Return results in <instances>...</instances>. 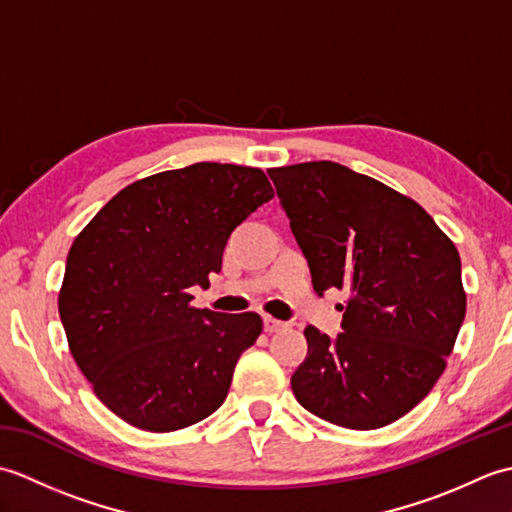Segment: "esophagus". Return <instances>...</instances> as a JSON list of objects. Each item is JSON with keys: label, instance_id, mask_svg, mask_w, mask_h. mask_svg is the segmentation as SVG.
Wrapping results in <instances>:
<instances>
[{"label": "esophagus", "instance_id": "esophagus-1", "mask_svg": "<svg viewBox=\"0 0 512 512\" xmlns=\"http://www.w3.org/2000/svg\"><path fill=\"white\" fill-rule=\"evenodd\" d=\"M286 328V323L284 321H279V319H273V317H264V330L266 332H279V330H284Z\"/></svg>", "mask_w": 512, "mask_h": 512}]
</instances>
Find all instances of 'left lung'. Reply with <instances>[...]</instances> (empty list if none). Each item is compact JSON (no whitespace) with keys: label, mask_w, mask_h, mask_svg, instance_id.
Instances as JSON below:
<instances>
[{"label":"left lung","mask_w":512,"mask_h":512,"mask_svg":"<svg viewBox=\"0 0 512 512\" xmlns=\"http://www.w3.org/2000/svg\"><path fill=\"white\" fill-rule=\"evenodd\" d=\"M312 286L347 292L343 332L314 325L290 378L303 409L367 431L411 411L438 383L466 314L460 253L407 195L339 162L268 169Z\"/></svg>","instance_id":"8db88e82"}]
</instances>
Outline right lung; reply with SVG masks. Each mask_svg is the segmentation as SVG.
Segmentation results:
<instances>
[{
  "label": "right lung",
  "instance_id": "right-lung-1",
  "mask_svg": "<svg viewBox=\"0 0 512 512\" xmlns=\"http://www.w3.org/2000/svg\"><path fill=\"white\" fill-rule=\"evenodd\" d=\"M273 195L262 169L195 162L132 182L76 235L59 317L96 398L127 424L178 431L224 402L264 323L193 308L189 288L209 286L228 235Z\"/></svg>",
  "mask_w": 512,
  "mask_h": 512
}]
</instances>
